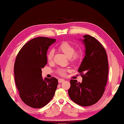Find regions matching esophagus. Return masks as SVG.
Returning a JSON list of instances; mask_svg holds the SVG:
<instances>
[{
  "mask_svg": "<svg viewBox=\"0 0 124 124\" xmlns=\"http://www.w3.org/2000/svg\"><path fill=\"white\" fill-rule=\"evenodd\" d=\"M65 80L64 79H59L58 80V83H62V82H64Z\"/></svg>",
  "mask_w": 124,
  "mask_h": 124,
  "instance_id": "34e87169",
  "label": "esophagus"
}]
</instances>
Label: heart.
<instances>
[{"instance_id":"obj_1","label":"heart","mask_w":124,"mask_h":124,"mask_svg":"<svg viewBox=\"0 0 124 124\" xmlns=\"http://www.w3.org/2000/svg\"><path fill=\"white\" fill-rule=\"evenodd\" d=\"M58 49L63 53L67 57L69 58L70 61L72 62H76L81 59L82 57V53L80 51H75L74 46L67 41H64L59 46ZM54 52L53 51H50L47 55V60L48 62H51L53 60ZM66 70L64 69L59 70L58 73L61 76L66 75Z\"/></svg>"}]
</instances>
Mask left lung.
Wrapping results in <instances>:
<instances>
[{
	"label": "left lung",
	"mask_w": 124,
	"mask_h": 124,
	"mask_svg": "<svg viewBox=\"0 0 124 124\" xmlns=\"http://www.w3.org/2000/svg\"><path fill=\"white\" fill-rule=\"evenodd\" d=\"M83 38L85 56L78 69L83 80L79 83L71 79L68 94L74 102L85 107L94 105L102 96L108 79V62L101 43L89 35Z\"/></svg>",
	"instance_id": "8db88e82"
}]
</instances>
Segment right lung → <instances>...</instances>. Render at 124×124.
<instances>
[{"label":"right lung","mask_w":124,"mask_h":124,"mask_svg":"<svg viewBox=\"0 0 124 124\" xmlns=\"http://www.w3.org/2000/svg\"><path fill=\"white\" fill-rule=\"evenodd\" d=\"M55 39L39 37L31 39L22 47L14 65L15 83L24 103L29 107L40 108L53 98L58 79L42 77L41 69L47 63V52Z\"/></svg>","instance_id":"obj_1"}]
</instances>
